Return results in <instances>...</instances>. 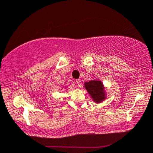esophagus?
<instances>
[{
    "instance_id": "obj_1",
    "label": "esophagus",
    "mask_w": 153,
    "mask_h": 153,
    "mask_svg": "<svg viewBox=\"0 0 153 153\" xmlns=\"http://www.w3.org/2000/svg\"><path fill=\"white\" fill-rule=\"evenodd\" d=\"M76 84H77V86H78V87H81V80H80V79L76 80Z\"/></svg>"
}]
</instances>
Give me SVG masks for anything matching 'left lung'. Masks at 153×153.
I'll return each instance as SVG.
<instances>
[{
	"label": "left lung",
	"instance_id": "8db88e82",
	"mask_svg": "<svg viewBox=\"0 0 153 153\" xmlns=\"http://www.w3.org/2000/svg\"><path fill=\"white\" fill-rule=\"evenodd\" d=\"M84 87L94 102L100 103L106 99L105 87L99 80H91L89 82H85Z\"/></svg>",
	"mask_w": 153,
	"mask_h": 153
}]
</instances>
